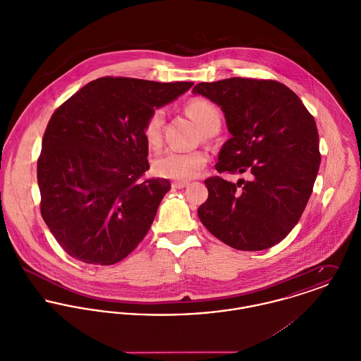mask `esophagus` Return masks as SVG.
<instances>
[{
	"label": "esophagus",
	"mask_w": 361,
	"mask_h": 361,
	"mask_svg": "<svg viewBox=\"0 0 361 361\" xmlns=\"http://www.w3.org/2000/svg\"><path fill=\"white\" fill-rule=\"evenodd\" d=\"M186 186H189V182L178 180V182H173V183H172V188H173V189H183V188H186Z\"/></svg>",
	"instance_id": "obj_1"
}]
</instances>
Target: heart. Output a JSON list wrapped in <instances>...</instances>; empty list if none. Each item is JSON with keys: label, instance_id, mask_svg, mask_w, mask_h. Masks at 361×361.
<instances>
[{"label": "heart", "instance_id": "heart-1", "mask_svg": "<svg viewBox=\"0 0 361 361\" xmlns=\"http://www.w3.org/2000/svg\"><path fill=\"white\" fill-rule=\"evenodd\" d=\"M188 115L197 123L204 135L216 132L221 123V114L218 106L206 99H193L186 104ZM164 111L157 108L152 111L143 126V137L150 149H158L162 143ZM208 161V155L202 150L179 152L166 150L157 155L153 161V172L157 176L188 180L195 178Z\"/></svg>", "mask_w": 361, "mask_h": 361}]
</instances>
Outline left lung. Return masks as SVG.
Instances as JSON below:
<instances>
[{"label":"left lung","mask_w":361,"mask_h":361,"mask_svg":"<svg viewBox=\"0 0 361 361\" xmlns=\"http://www.w3.org/2000/svg\"><path fill=\"white\" fill-rule=\"evenodd\" d=\"M221 106L229 133L215 169L252 175V180H204L199 218L225 245L243 252L272 247L285 239L307 206L321 154L315 121L302 100L276 80L231 78L199 83ZM244 186H241V183Z\"/></svg>","instance_id":"1"}]
</instances>
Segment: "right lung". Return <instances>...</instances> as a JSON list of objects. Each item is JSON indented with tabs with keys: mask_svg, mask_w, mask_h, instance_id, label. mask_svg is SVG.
<instances>
[{
	"mask_svg": "<svg viewBox=\"0 0 361 361\" xmlns=\"http://www.w3.org/2000/svg\"><path fill=\"white\" fill-rule=\"evenodd\" d=\"M192 86L106 76L55 109L37 159L40 211L71 257L112 265L145 239L171 183L142 179L150 168L143 126Z\"/></svg>",
	"mask_w": 361,
	"mask_h": 361,
	"instance_id": "right-lung-1",
	"label": "right lung"
}]
</instances>
